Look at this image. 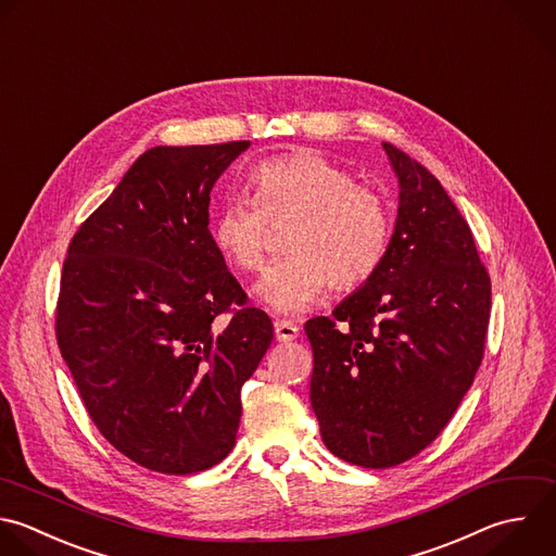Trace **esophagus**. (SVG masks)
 <instances>
[{"label":"esophagus","mask_w":556,"mask_h":556,"mask_svg":"<svg viewBox=\"0 0 556 556\" xmlns=\"http://www.w3.org/2000/svg\"><path fill=\"white\" fill-rule=\"evenodd\" d=\"M274 330H276V339L282 341V343H289V341L298 339V334H300V328L293 321H287V319H278L274 324Z\"/></svg>","instance_id":"esophagus-1"}]
</instances>
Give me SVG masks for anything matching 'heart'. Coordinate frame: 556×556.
Wrapping results in <instances>:
<instances>
[{"mask_svg":"<svg viewBox=\"0 0 556 556\" xmlns=\"http://www.w3.org/2000/svg\"><path fill=\"white\" fill-rule=\"evenodd\" d=\"M256 200L230 193L213 215L219 252L243 271L265 265L269 230L295 222L285 248L291 256L271 265L254 293L278 313H302L330 280L350 287L367 280L384 261L393 217L387 198L356 182L354 174L317 152H295L252 172Z\"/></svg>","mask_w":556,"mask_h":556,"instance_id":"heart-1","label":"heart"}]
</instances>
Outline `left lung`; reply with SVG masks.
<instances>
[{
	"instance_id": "obj_1",
	"label": "left lung",
	"mask_w": 556,
	"mask_h": 556,
	"mask_svg": "<svg viewBox=\"0 0 556 556\" xmlns=\"http://www.w3.org/2000/svg\"><path fill=\"white\" fill-rule=\"evenodd\" d=\"M400 187L382 265L332 317L304 324L326 447L361 467L408 460L447 426L484 352L491 280L441 182L382 143Z\"/></svg>"
}]
</instances>
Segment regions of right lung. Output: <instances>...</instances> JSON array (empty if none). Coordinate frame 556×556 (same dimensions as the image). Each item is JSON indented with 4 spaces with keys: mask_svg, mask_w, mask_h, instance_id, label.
Segmentation results:
<instances>
[{
    "mask_svg": "<svg viewBox=\"0 0 556 556\" xmlns=\"http://www.w3.org/2000/svg\"><path fill=\"white\" fill-rule=\"evenodd\" d=\"M250 141L141 154L74 235L56 339L98 430L161 473L235 447L241 387L274 339L208 230L211 191Z\"/></svg>",
    "mask_w": 556,
    "mask_h": 556,
    "instance_id": "right-lung-1",
    "label": "right lung"
}]
</instances>
